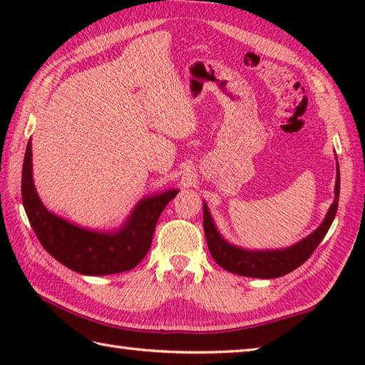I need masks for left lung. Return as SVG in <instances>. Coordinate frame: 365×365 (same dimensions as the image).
I'll list each match as a JSON object with an SVG mask.
<instances>
[{"label": "left lung", "instance_id": "8db88e82", "mask_svg": "<svg viewBox=\"0 0 365 365\" xmlns=\"http://www.w3.org/2000/svg\"><path fill=\"white\" fill-rule=\"evenodd\" d=\"M339 192H340V173L337 163V175H336V188H334V200L329 207V210L324 216L322 224L317 227L311 235L302 238L301 242L294 243L290 247L284 250H245L229 243L215 226V221L204 202V232L215 262L224 269L230 271L234 274L247 276V277H260V279H274L290 273L294 268L302 265L317 246L322 243V240L327 235L332 221L336 218L339 207Z\"/></svg>", "mask_w": 365, "mask_h": 365}]
</instances>
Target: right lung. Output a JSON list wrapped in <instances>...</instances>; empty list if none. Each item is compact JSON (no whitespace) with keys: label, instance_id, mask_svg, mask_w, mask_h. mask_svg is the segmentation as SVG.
Instances as JSON below:
<instances>
[{"label":"right lung","instance_id":"right-lung-1","mask_svg":"<svg viewBox=\"0 0 365 365\" xmlns=\"http://www.w3.org/2000/svg\"><path fill=\"white\" fill-rule=\"evenodd\" d=\"M178 190L143 197L119 229L91 230L46 208L33 180V150L26 145L21 173V199L31 227L51 257L86 276L118 274L135 268L149 252L155 226Z\"/></svg>","mask_w":365,"mask_h":365}]
</instances>
